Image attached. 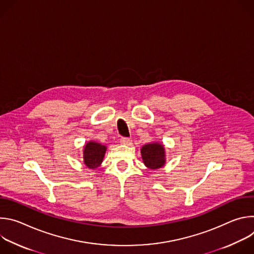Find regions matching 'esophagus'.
Segmentation results:
<instances>
[{
    "instance_id": "esophagus-1",
    "label": "esophagus",
    "mask_w": 254,
    "mask_h": 254,
    "mask_svg": "<svg viewBox=\"0 0 254 254\" xmlns=\"http://www.w3.org/2000/svg\"><path fill=\"white\" fill-rule=\"evenodd\" d=\"M129 141H130V139H129L128 137H122V138H121V142H122V143H125V144H126V143H128Z\"/></svg>"
}]
</instances>
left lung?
Instances as JSON below:
<instances>
[{
	"mask_svg": "<svg viewBox=\"0 0 254 254\" xmlns=\"http://www.w3.org/2000/svg\"><path fill=\"white\" fill-rule=\"evenodd\" d=\"M142 161L148 168L156 170L165 164V150L163 144L154 142L148 143L140 150Z\"/></svg>",
	"mask_w": 254,
	"mask_h": 254,
	"instance_id": "obj_1",
	"label": "left lung"
}]
</instances>
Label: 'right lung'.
Listing matches in <instances>:
<instances>
[{"label": "right lung", "mask_w": 254, "mask_h": 254, "mask_svg": "<svg viewBox=\"0 0 254 254\" xmlns=\"http://www.w3.org/2000/svg\"><path fill=\"white\" fill-rule=\"evenodd\" d=\"M106 147L94 141H89L85 144L83 152L84 164L89 169H96L102 162Z\"/></svg>", "instance_id": "obj_1"}]
</instances>
